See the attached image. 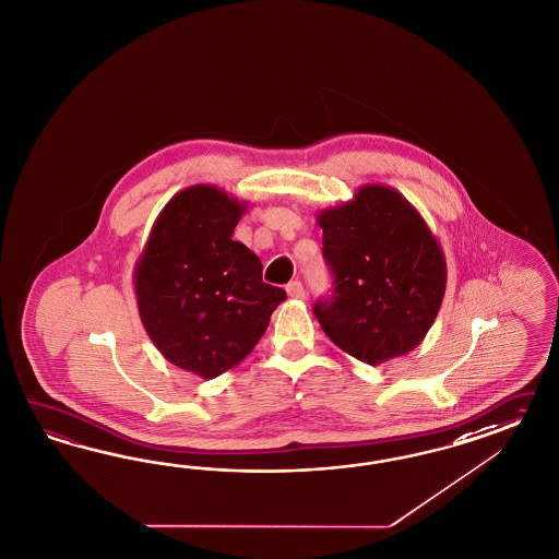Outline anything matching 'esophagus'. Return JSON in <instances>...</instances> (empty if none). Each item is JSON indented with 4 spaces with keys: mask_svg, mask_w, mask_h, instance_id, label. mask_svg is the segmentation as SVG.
<instances>
[{
    "mask_svg": "<svg viewBox=\"0 0 559 559\" xmlns=\"http://www.w3.org/2000/svg\"><path fill=\"white\" fill-rule=\"evenodd\" d=\"M287 293L290 299H305V288L299 281H293V283H288Z\"/></svg>",
    "mask_w": 559,
    "mask_h": 559,
    "instance_id": "obj_1",
    "label": "esophagus"
}]
</instances>
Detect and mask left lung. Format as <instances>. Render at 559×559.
<instances>
[{
  "instance_id": "obj_1",
  "label": "left lung",
  "mask_w": 559,
  "mask_h": 559,
  "mask_svg": "<svg viewBox=\"0 0 559 559\" xmlns=\"http://www.w3.org/2000/svg\"><path fill=\"white\" fill-rule=\"evenodd\" d=\"M318 225L336 285L313 307L328 338L372 367L414 350L447 288L444 254L416 206L395 188L362 185Z\"/></svg>"
}]
</instances>
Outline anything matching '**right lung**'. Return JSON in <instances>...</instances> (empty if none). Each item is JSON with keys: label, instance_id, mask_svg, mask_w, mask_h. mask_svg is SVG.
Wrapping results in <instances>:
<instances>
[{"label": "right lung", "instance_id": "add662e5", "mask_svg": "<svg viewBox=\"0 0 559 559\" xmlns=\"http://www.w3.org/2000/svg\"><path fill=\"white\" fill-rule=\"evenodd\" d=\"M246 209L211 185L180 190L157 215L133 272L139 318L155 348L203 379L250 355L287 299L262 283L260 258L231 239Z\"/></svg>", "mask_w": 559, "mask_h": 559}]
</instances>
